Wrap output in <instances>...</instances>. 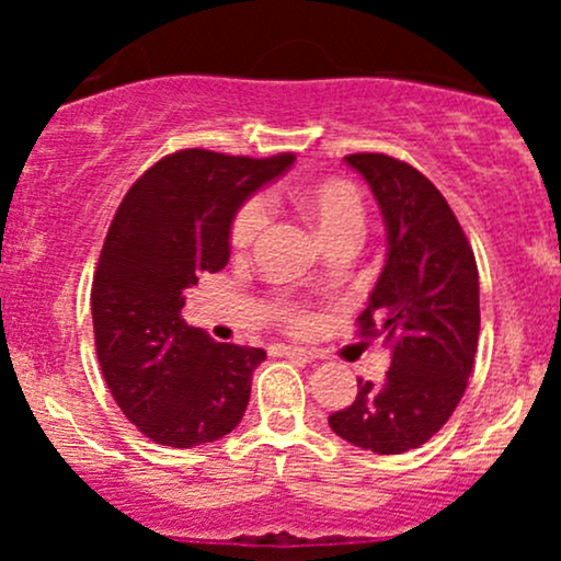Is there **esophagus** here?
I'll list each match as a JSON object with an SVG mask.
<instances>
[{
    "label": "esophagus",
    "instance_id": "esophagus-1",
    "mask_svg": "<svg viewBox=\"0 0 561 561\" xmlns=\"http://www.w3.org/2000/svg\"><path fill=\"white\" fill-rule=\"evenodd\" d=\"M274 356H287V358H300V362H313V353L306 347H293V345H272Z\"/></svg>",
    "mask_w": 561,
    "mask_h": 561
}]
</instances>
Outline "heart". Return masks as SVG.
Returning <instances> with one entry per match:
<instances>
[{
  "instance_id": "heart-1",
  "label": "heart",
  "mask_w": 561,
  "mask_h": 561,
  "mask_svg": "<svg viewBox=\"0 0 561 561\" xmlns=\"http://www.w3.org/2000/svg\"><path fill=\"white\" fill-rule=\"evenodd\" d=\"M293 203L319 231L327 244L337 240H358L366 224L364 195L347 179H319V182L300 184L293 190ZM268 224V208L261 197H250L237 208L229 227V242L234 253H248L261 240ZM274 313L289 330H306L308 317L287 298L272 300Z\"/></svg>"
}]
</instances>
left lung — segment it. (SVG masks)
Instances as JSON below:
<instances>
[{"label":"left lung","instance_id":"obj_1","mask_svg":"<svg viewBox=\"0 0 561 561\" xmlns=\"http://www.w3.org/2000/svg\"><path fill=\"white\" fill-rule=\"evenodd\" d=\"M345 163L375 192L388 261L358 317L362 337H385L392 362L382 382L358 379L356 401L330 427L375 454L420 448L459 405L478 353L480 282L472 244L446 197L424 173L382 152Z\"/></svg>","mask_w":561,"mask_h":561}]
</instances>
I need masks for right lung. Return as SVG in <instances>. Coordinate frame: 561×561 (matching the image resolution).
<instances>
[{
	"label": "right lung",
	"mask_w": 561,
	"mask_h": 561,
	"mask_svg": "<svg viewBox=\"0 0 561 561\" xmlns=\"http://www.w3.org/2000/svg\"><path fill=\"white\" fill-rule=\"evenodd\" d=\"M293 160L179 150L141 173L115 210L92 285L94 345L115 403L152 443H214L248 409L266 351L186 324L184 289L227 266L237 208Z\"/></svg>",
	"instance_id": "right-lung-1"
}]
</instances>
